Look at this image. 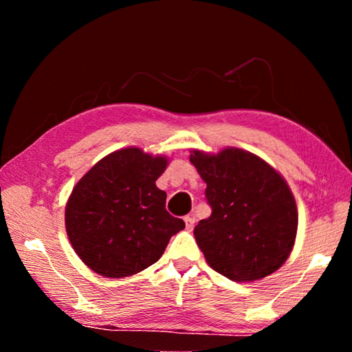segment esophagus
I'll list each match as a JSON object with an SVG mask.
<instances>
[{"mask_svg": "<svg viewBox=\"0 0 352 352\" xmlns=\"http://www.w3.org/2000/svg\"><path fill=\"white\" fill-rule=\"evenodd\" d=\"M184 223H186V230L190 231L195 225V217L194 216H186V217H184Z\"/></svg>", "mask_w": 352, "mask_h": 352, "instance_id": "esophagus-1", "label": "esophagus"}]
</instances>
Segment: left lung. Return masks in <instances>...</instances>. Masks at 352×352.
Returning a JSON list of instances; mask_svg holds the SVG:
<instances>
[{
  "label": "left lung",
  "instance_id": "1",
  "mask_svg": "<svg viewBox=\"0 0 352 352\" xmlns=\"http://www.w3.org/2000/svg\"><path fill=\"white\" fill-rule=\"evenodd\" d=\"M189 160L206 183L212 210L194 228L211 269L237 283L276 272L298 228L296 204L284 178L258 155L236 147L216 155L192 151Z\"/></svg>",
  "mask_w": 352,
  "mask_h": 352
}]
</instances>
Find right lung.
I'll return each mask as SVG.
<instances>
[{
  "mask_svg": "<svg viewBox=\"0 0 352 352\" xmlns=\"http://www.w3.org/2000/svg\"><path fill=\"white\" fill-rule=\"evenodd\" d=\"M168 158L127 147L83 175L65 208L68 239L85 265L107 278L135 275L157 262L184 222L166 211L155 182Z\"/></svg>",
  "mask_w": 352,
  "mask_h": 352,
  "instance_id": "right-lung-1",
  "label": "right lung"
}]
</instances>
